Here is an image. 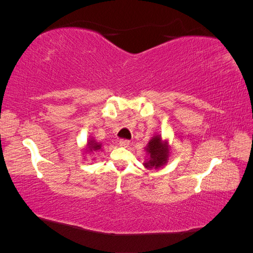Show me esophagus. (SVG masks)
<instances>
[{"label": "esophagus", "instance_id": "34e87169", "mask_svg": "<svg viewBox=\"0 0 253 253\" xmlns=\"http://www.w3.org/2000/svg\"><path fill=\"white\" fill-rule=\"evenodd\" d=\"M129 144V140H127V139H120L119 140V145L120 147H127V145Z\"/></svg>", "mask_w": 253, "mask_h": 253}]
</instances>
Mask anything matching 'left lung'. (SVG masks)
Listing matches in <instances>:
<instances>
[{"instance_id":"8db88e82","label":"left lung","mask_w":253,"mask_h":253,"mask_svg":"<svg viewBox=\"0 0 253 253\" xmlns=\"http://www.w3.org/2000/svg\"><path fill=\"white\" fill-rule=\"evenodd\" d=\"M147 151L150 154V160L148 163H145L144 166L147 168H159L164 166L167 160L168 156H169V150H168L167 144L162 141L160 136H154L152 140L149 142Z\"/></svg>"}]
</instances>
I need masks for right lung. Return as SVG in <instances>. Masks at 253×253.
Here are the masks:
<instances>
[{
    "instance_id": "obj_1",
    "label": "right lung",
    "mask_w": 253,
    "mask_h": 253,
    "mask_svg": "<svg viewBox=\"0 0 253 253\" xmlns=\"http://www.w3.org/2000/svg\"><path fill=\"white\" fill-rule=\"evenodd\" d=\"M88 148H89L90 151H97L99 149H101V145L97 143V142H95L94 140H89L88 141Z\"/></svg>"
}]
</instances>
